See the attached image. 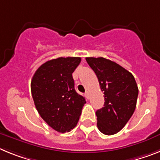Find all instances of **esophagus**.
I'll return each mask as SVG.
<instances>
[{
	"label": "esophagus",
	"instance_id": "esophagus-1",
	"mask_svg": "<svg viewBox=\"0 0 160 160\" xmlns=\"http://www.w3.org/2000/svg\"><path fill=\"white\" fill-rule=\"evenodd\" d=\"M85 97H86V98H87V99H88V98H89V93H88V91H86Z\"/></svg>",
	"mask_w": 160,
	"mask_h": 160
}]
</instances>
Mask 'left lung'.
Segmentation results:
<instances>
[{
    "mask_svg": "<svg viewBox=\"0 0 160 160\" xmlns=\"http://www.w3.org/2000/svg\"><path fill=\"white\" fill-rule=\"evenodd\" d=\"M86 61L97 75L105 94L104 107L96 112L97 127L106 135L117 134L135 109L138 95L135 79L124 68L103 57H88Z\"/></svg>",
    "mask_w": 160,
    "mask_h": 160,
    "instance_id": "8db88e82",
    "label": "left lung"
}]
</instances>
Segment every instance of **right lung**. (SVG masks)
I'll use <instances>...</instances> for the list:
<instances>
[{"label":"right lung","mask_w":160,"mask_h":160,"mask_svg":"<svg viewBox=\"0 0 160 160\" xmlns=\"http://www.w3.org/2000/svg\"><path fill=\"white\" fill-rule=\"evenodd\" d=\"M80 57H59L47 61L37 69L31 80V93L41 118L60 133L74 128L86 103L75 90L72 73Z\"/></svg>","instance_id":"1"}]
</instances>
